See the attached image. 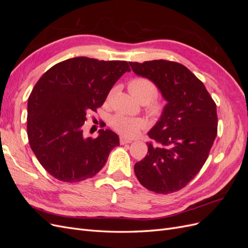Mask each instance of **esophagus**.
<instances>
[{
    "mask_svg": "<svg viewBox=\"0 0 248 248\" xmlns=\"http://www.w3.org/2000/svg\"><path fill=\"white\" fill-rule=\"evenodd\" d=\"M132 140H128V139H125L123 137L120 138V144L121 145H126V144H130Z\"/></svg>",
    "mask_w": 248,
    "mask_h": 248,
    "instance_id": "34e87169",
    "label": "esophagus"
}]
</instances>
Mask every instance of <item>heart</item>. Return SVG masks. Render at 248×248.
I'll return each mask as SVG.
<instances>
[{"mask_svg":"<svg viewBox=\"0 0 248 248\" xmlns=\"http://www.w3.org/2000/svg\"><path fill=\"white\" fill-rule=\"evenodd\" d=\"M128 90L130 94L139 102L145 103H148L153 99L155 95L157 94V88L154 82L145 78H136L131 79L128 84ZM161 110L162 104L160 102L153 100L150 103V114L153 116H157L160 114ZM110 124L112 126V128L116 131L127 138H132L134 136H137V134L146 126L145 121L140 118H131L121 114H118L112 117Z\"/></svg>","mask_w":248,"mask_h":248,"instance_id":"heart-1","label":"heart"}]
</instances>
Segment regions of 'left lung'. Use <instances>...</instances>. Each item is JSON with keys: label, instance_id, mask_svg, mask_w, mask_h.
I'll return each mask as SVG.
<instances>
[{"label": "left lung", "instance_id": "8db88e82", "mask_svg": "<svg viewBox=\"0 0 248 248\" xmlns=\"http://www.w3.org/2000/svg\"><path fill=\"white\" fill-rule=\"evenodd\" d=\"M152 80L167 104L148 132V153L134 164L140 183L156 193L182 189L204 166L217 134L216 104L204 84L182 64L154 60L129 62Z\"/></svg>", "mask_w": 248, "mask_h": 248}]
</instances>
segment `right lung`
Listing matches in <instances>:
<instances>
[{
    "instance_id": "1",
    "label": "right lung",
    "mask_w": 248,
    "mask_h": 248,
    "mask_svg": "<svg viewBox=\"0 0 248 248\" xmlns=\"http://www.w3.org/2000/svg\"><path fill=\"white\" fill-rule=\"evenodd\" d=\"M127 71L126 61L78 57L52 66L37 81L28 100V138L52 177L69 183L92 178L120 145L114 131L100 129L92 139L84 136L82 127L88 112L102 106Z\"/></svg>"
}]
</instances>
